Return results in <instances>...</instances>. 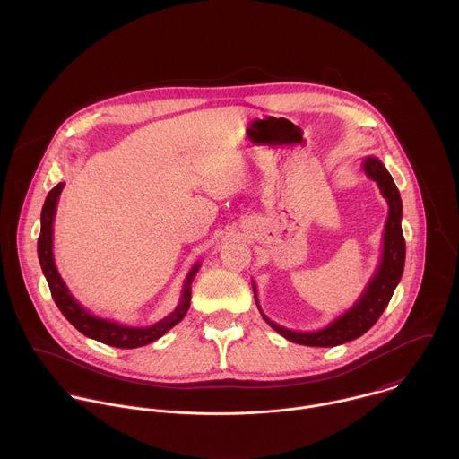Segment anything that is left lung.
<instances>
[{"mask_svg": "<svg viewBox=\"0 0 459 459\" xmlns=\"http://www.w3.org/2000/svg\"><path fill=\"white\" fill-rule=\"evenodd\" d=\"M362 169L371 180H375L378 184L382 196L387 199L389 215L385 221V231L382 237L384 242H382L380 263H378L373 277L369 279L368 286L364 288L362 295L357 299V302L348 311H344L335 320H332L327 327L311 330V332L290 330V328L277 325L263 313L260 302H258V290L253 281L255 300L262 313L263 320L291 342L325 348V346H337V344H342V342L360 337L362 333H366L378 322V318L389 306V300L393 297L395 286L401 281L403 268H404L406 246H404V237H403V230H401L403 203H401L399 191L394 184L391 173L382 164V160H378L377 157H366L362 160Z\"/></svg>", "mask_w": 459, "mask_h": 459, "instance_id": "8db88e82", "label": "left lung"}]
</instances>
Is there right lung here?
Listing matches in <instances>:
<instances>
[{"label":"right lung","instance_id":"right-lung-1","mask_svg":"<svg viewBox=\"0 0 459 459\" xmlns=\"http://www.w3.org/2000/svg\"><path fill=\"white\" fill-rule=\"evenodd\" d=\"M64 187H65V184L60 182L44 201L42 213H40V237H39V246H37L39 262H40L42 272L48 279L51 295H53L58 309L81 333H84L86 337L95 339L99 342L115 346V348H139V346L157 341L169 328H173L178 322H182L184 316L187 315L189 306H191V290H193L191 284L196 277L201 262L195 263L193 268L189 270V273L184 281L182 297H180L178 306L173 309V313H169L166 318H162L160 322H157L153 325L131 327L126 324H118L115 320H108V318L91 315L88 309H84L75 300V297L66 288L65 281L62 279L58 268H56V263H55V256H53V222H55L58 199H60Z\"/></svg>","mask_w":459,"mask_h":459}]
</instances>
